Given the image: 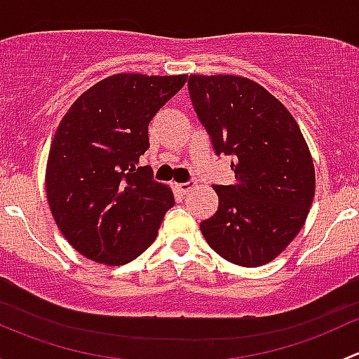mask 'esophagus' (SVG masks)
Returning <instances> with one entry per match:
<instances>
[{
    "label": "esophagus",
    "mask_w": 359,
    "mask_h": 359,
    "mask_svg": "<svg viewBox=\"0 0 359 359\" xmlns=\"http://www.w3.org/2000/svg\"><path fill=\"white\" fill-rule=\"evenodd\" d=\"M194 186H196V184H194V182H186V184H177V189H179L180 191V193H182V194H187V193H189V191L191 189H193V187Z\"/></svg>",
    "instance_id": "34e87169"
}]
</instances>
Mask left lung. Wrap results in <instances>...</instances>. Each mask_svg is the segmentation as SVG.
I'll list each match as a JSON object with an SVG mask.
<instances>
[{
    "instance_id": "8db88e82",
    "label": "left lung",
    "mask_w": 359,
    "mask_h": 359,
    "mask_svg": "<svg viewBox=\"0 0 359 359\" xmlns=\"http://www.w3.org/2000/svg\"><path fill=\"white\" fill-rule=\"evenodd\" d=\"M187 85L215 153L234 156V184L213 186L219 208L200 224L203 236L236 266H264L306 224L316 191L309 146L290 111L253 79L191 74Z\"/></svg>"
}]
</instances>
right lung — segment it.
Listing matches in <instances>:
<instances>
[{"mask_svg": "<svg viewBox=\"0 0 359 359\" xmlns=\"http://www.w3.org/2000/svg\"><path fill=\"white\" fill-rule=\"evenodd\" d=\"M187 81L186 74L118 72L74 100L46 161V200L72 248L93 262H132L158 236L173 193L137 166L147 126Z\"/></svg>", "mask_w": 359, "mask_h": 359, "instance_id": "right-lung-1", "label": "right lung"}]
</instances>
